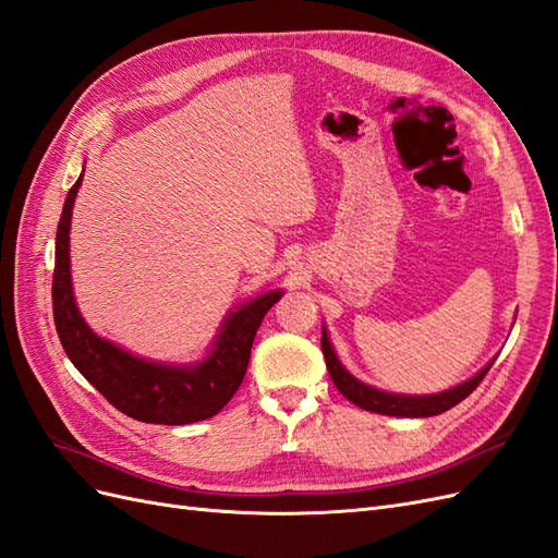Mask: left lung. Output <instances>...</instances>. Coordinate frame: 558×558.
<instances>
[{
    "label": "left lung",
    "mask_w": 558,
    "mask_h": 558,
    "mask_svg": "<svg viewBox=\"0 0 558 558\" xmlns=\"http://www.w3.org/2000/svg\"><path fill=\"white\" fill-rule=\"evenodd\" d=\"M320 349H324L332 384L347 400L359 404V408H363L367 412L386 414V416H408V418H424V416H435V414H442V412L451 410L453 404H459L461 400H465L472 391H475L480 381L484 379V375L492 369V365L496 361V359L488 361L475 377L465 379L463 384H456V386L447 388V391L430 393V396H408V393L381 391V388L363 384L361 379L353 377L349 369L340 363V359H337V353L330 344V337L326 332V326H324V330H320Z\"/></svg>",
    "instance_id": "left-lung-1"
}]
</instances>
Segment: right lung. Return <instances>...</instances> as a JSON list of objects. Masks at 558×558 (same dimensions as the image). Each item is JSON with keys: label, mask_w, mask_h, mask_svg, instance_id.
Instances as JSON below:
<instances>
[{"label": "right lung", "mask_w": 558, "mask_h": 558, "mask_svg": "<svg viewBox=\"0 0 558 558\" xmlns=\"http://www.w3.org/2000/svg\"><path fill=\"white\" fill-rule=\"evenodd\" d=\"M83 172L66 193L56 234L53 318L62 349L78 373L116 410L144 424L183 426L221 412L238 391L251 359L253 337L281 291H267L226 314L205 359L160 363L121 349L99 337L81 316L72 289L70 228Z\"/></svg>", "instance_id": "right-lung-1"}]
</instances>
